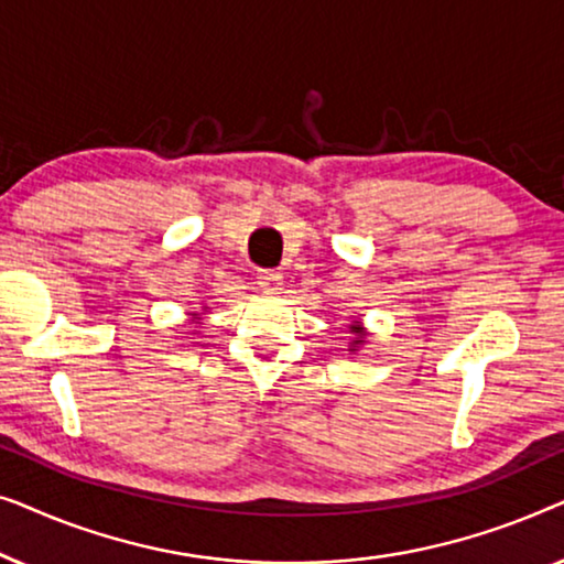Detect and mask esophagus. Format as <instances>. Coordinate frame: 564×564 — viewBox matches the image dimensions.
I'll return each instance as SVG.
<instances>
[{
    "label": "esophagus",
    "instance_id": "1",
    "mask_svg": "<svg viewBox=\"0 0 564 564\" xmlns=\"http://www.w3.org/2000/svg\"><path fill=\"white\" fill-rule=\"evenodd\" d=\"M259 288L267 292V295H280L282 290V274L276 272H269V269H264V272H259Z\"/></svg>",
    "mask_w": 564,
    "mask_h": 564
}]
</instances>
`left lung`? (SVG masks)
Masks as SVG:
<instances>
[{
  "mask_svg": "<svg viewBox=\"0 0 564 564\" xmlns=\"http://www.w3.org/2000/svg\"><path fill=\"white\" fill-rule=\"evenodd\" d=\"M359 323V321H357ZM357 323H351V330H354V336H357V338H354V341H351V349L349 351H357V346L361 344V341H365V328H361V326H357Z\"/></svg>",
  "mask_w": 564,
  "mask_h": 564,
  "instance_id": "left-lung-1",
  "label": "left lung"
}]
</instances>
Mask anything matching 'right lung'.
<instances>
[{"label": "right lung", "instance_id": "obj_1", "mask_svg": "<svg viewBox=\"0 0 564 564\" xmlns=\"http://www.w3.org/2000/svg\"><path fill=\"white\" fill-rule=\"evenodd\" d=\"M195 315H197V313H195Z\"/></svg>", "mask_w": 564, "mask_h": 564}]
</instances>
